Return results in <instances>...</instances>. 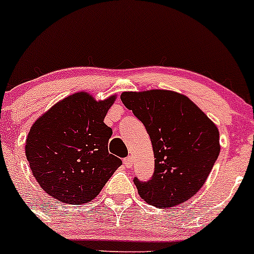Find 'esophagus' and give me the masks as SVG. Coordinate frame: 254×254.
Wrapping results in <instances>:
<instances>
[{
  "instance_id": "34e87169",
  "label": "esophagus",
  "mask_w": 254,
  "mask_h": 254,
  "mask_svg": "<svg viewBox=\"0 0 254 254\" xmlns=\"http://www.w3.org/2000/svg\"><path fill=\"white\" fill-rule=\"evenodd\" d=\"M124 164H125V167L127 168V169H130V168H132V165H133V158L130 157H127V158H125L124 159Z\"/></svg>"
}]
</instances>
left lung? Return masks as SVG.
Listing matches in <instances>:
<instances>
[{"instance_id":"obj_1","label":"left lung","mask_w":254,"mask_h":254,"mask_svg":"<svg viewBox=\"0 0 254 254\" xmlns=\"http://www.w3.org/2000/svg\"><path fill=\"white\" fill-rule=\"evenodd\" d=\"M121 101L144 124L156 158L151 180L134 179L139 195L157 207L189 200L204 186L219 155L217 126L174 91L122 92Z\"/></svg>"}]
</instances>
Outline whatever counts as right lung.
Segmentation results:
<instances>
[{
  "label": "right lung",
  "instance_id": "right-lung-1",
  "mask_svg": "<svg viewBox=\"0 0 254 254\" xmlns=\"http://www.w3.org/2000/svg\"><path fill=\"white\" fill-rule=\"evenodd\" d=\"M116 95L96 101L76 92L36 120L25 153L39 186L64 204H85L99 194L121 159L108 152L112 128L104 124Z\"/></svg>",
  "mask_w": 254,
  "mask_h": 254
}]
</instances>
